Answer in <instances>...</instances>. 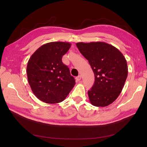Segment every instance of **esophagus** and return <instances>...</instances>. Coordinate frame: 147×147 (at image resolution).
<instances>
[{
    "instance_id": "1",
    "label": "esophagus",
    "mask_w": 147,
    "mask_h": 147,
    "mask_svg": "<svg viewBox=\"0 0 147 147\" xmlns=\"http://www.w3.org/2000/svg\"><path fill=\"white\" fill-rule=\"evenodd\" d=\"M76 80H77V81H80V80H81V79H82V76H81V75H79L78 76H77V77L76 78Z\"/></svg>"
}]
</instances>
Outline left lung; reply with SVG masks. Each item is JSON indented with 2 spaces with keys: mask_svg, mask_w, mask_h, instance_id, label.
Segmentation results:
<instances>
[{
  "mask_svg": "<svg viewBox=\"0 0 147 147\" xmlns=\"http://www.w3.org/2000/svg\"><path fill=\"white\" fill-rule=\"evenodd\" d=\"M77 47L88 61L95 74V83L88 91L91 104L105 107L117 99L127 76V65L123 54L105 42H78Z\"/></svg>",
  "mask_w": 147,
  "mask_h": 147,
  "instance_id": "left-lung-1",
  "label": "left lung"
}]
</instances>
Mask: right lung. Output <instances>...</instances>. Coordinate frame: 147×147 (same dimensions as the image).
Returning a JSON list of instances; mask_svg holds the SVG:
<instances>
[{
	"instance_id": "add662e5",
	"label": "right lung",
	"mask_w": 147,
	"mask_h": 147,
	"mask_svg": "<svg viewBox=\"0 0 147 147\" xmlns=\"http://www.w3.org/2000/svg\"><path fill=\"white\" fill-rule=\"evenodd\" d=\"M71 44L54 42L42 45L28 62V81L33 93L40 100L57 104L66 98L75 85L68 67L62 57Z\"/></svg>"
}]
</instances>
